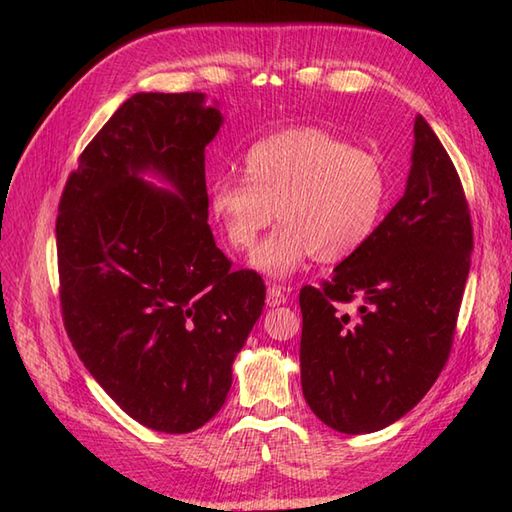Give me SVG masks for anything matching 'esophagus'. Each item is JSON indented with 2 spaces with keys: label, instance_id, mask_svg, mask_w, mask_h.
<instances>
[{
  "label": "esophagus",
  "instance_id": "obj_1",
  "mask_svg": "<svg viewBox=\"0 0 512 512\" xmlns=\"http://www.w3.org/2000/svg\"><path fill=\"white\" fill-rule=\"evenodd\" d=\"M266 303L270 308L275 306H281V303H286V292L281 286H268V292H266Z\"/></svg>",
  "mask_w": 512,
  "mask_h": 512
}]
</instances>
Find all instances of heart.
I'll return each instance as SVG.
<instances>
[{
  "label": "heart",
  "mask_w": 512,
  "mask_h": 512,
  "mask_svg": "<svg viewBox=\"0 0 512 512\" xmlns=\"http://www.w3.org/2000/svg\"><path fill=\"white\" fill-rule=\"evenodd\" d=\"M387 195L380 158L319 127L257 140L244 178H215L209 191L213 217L237 250H253L277 211L281 226L250 257L270 279L292 277L310 257L336 264L354 255L378 228Z\"/></svg>",
  "instance_id": "b5f03b06"
}]
</instances>
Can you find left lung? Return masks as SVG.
Segmentation results:
<instances>
[{
  "mask_svg": "<svg viewBox=\"0 0 512 512\" xmlns=\"http://www.w3.org/2000/svg\"><path fill=\"white\" fill-rule=\"evenodd\" d=\"M405 195L321 288L303 286L301 387L334 431L372 433L405 416L451 354L473 226L458 171L416 116ZM359 303L354 318L340 310Z\"/></svg>",
  "mask_w": 512,
  "mask_h": 512,
  "instance_id": "left-lung-1",
  "label": "left lung"
}]
</instances>
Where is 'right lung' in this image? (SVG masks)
I'll use <instances>...</instances> for the list:
<instances>
[{
    "mask_svg": "<svg viewBox=\"0 0 512 512\" xmlns=\"http://www.w3.org/2000/svg\"><path fill=\"white\" fill-rule=\"evenodd\" d=\"M204 99H127L79 156L57 217L65 332L107 396L165 433L200 429L222 409L266 299L262 277L231 270L206 222L204 149L224 118Z\"/></svg>",
    "mask_w": 512,
    "mask_h": 512,
    "instance_id": "right-lung-1",
    "label": "right lung"
}]
</instances>
